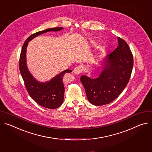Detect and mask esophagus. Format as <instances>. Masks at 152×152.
Returning a JSON list of instances; mask_svg holds the SVG:
<instances>
[{"label": "esophagus", "instance_id": "34e87169", "mask_svg": "<svg viewBox=\"0 0 152 152\" xmlns=\"http://www.w3.org/2000/svg\"><path fill=\"white\" fill-rule=\"evenodd\" d=\"M80 72H81V69H80V68L79 66H76V67H75L74 68V70H73V73H75L76 75H78Z\"/></svg>", "mask_w": 152, "mask_h": 152}]
</instances>
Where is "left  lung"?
<instances>
[{
  "mask_svg": "<svg viewBox=\"0 0 152 152\" xmlns=\"http://www.w3.org/2000/svg\"><path fill=\"white\" fill-rule=\"evenodd\" d=\"M118 46L104 58L99 76L95 79L82 75L88 101L94 105L108 104L116 99L127 86L133 66L132 51L126 42L118 37Z\"/></svg>",
  "mask_w": 152,
  "mask_h": 152,
  "instance_id": "8db88e82",
  "label": "left lung"
}]
</instances>
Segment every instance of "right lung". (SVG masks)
Listing matches in <instances>:
<instances>
[{
    "label": "right lung",
    "instance_id": "add662e5",
    "mask_svg": "<svg viewBox=\"0 0 152 152\" xmlns=\"http://www.w3.org/2000/svg\"><path fill=\"white\" fill-rule=\"evenodd\" d=\"M63 29L62 27H56L33 34L25 40L20 56L19 70L27 91L36 103L40 106L50 109L58 108L63 103L65 91L62 82L63 76L66 73L72 72L70 70H66L57 75L49 81L45 82L38 81L33 77L27 67L26 48L30 41L37 36L48 31H59Z\"/></svg>",
    "mask_w": 152,
    "mask_h": 152
}]
</instances>
